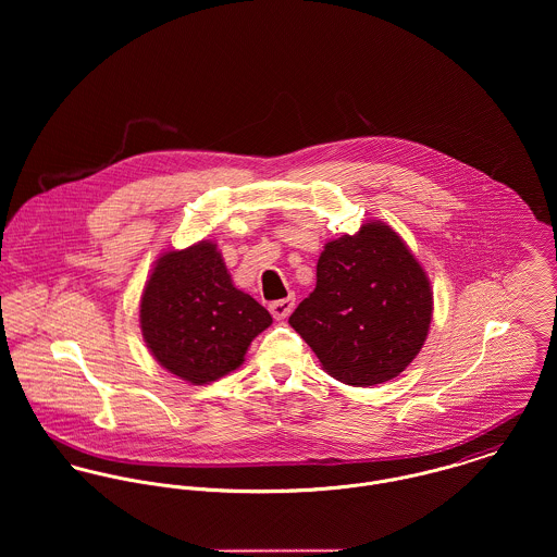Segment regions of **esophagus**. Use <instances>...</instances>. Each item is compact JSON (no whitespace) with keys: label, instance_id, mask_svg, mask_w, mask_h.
<instances>
[{"label":"esophagus","instance_id":"obj_1","mask_svg":"<svg viewBox=\"0 0 557 557\" xmlns=\"http://www.w3.org/2000/svg\"><path fill=\"white\" fill-rule=\"evenodd\" d=\"M296 307V298L289 296V298H283V300H276V302H270V313L274 319L289 318V313L294 311Z\"/></svg>","mask_w":557,"mask_h":557}]
</instances>
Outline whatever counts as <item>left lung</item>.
Here are the masks:
<instances>
[{
  "mask_svg": "<svg viewBox=\"0 0 557 557\" xmlns=\"http://www.w3.org/2000/svg\"><path fill=\"white\" fill-rule=\"evenodd\" d=\"M431 318L422 265L397 232L377 221L323 246L318 285L289 323L327 375L367 388L405 371L426 341Z\"/></svg>",
  "mask_w": 557,
  "mask_h": 557,
  "instance_id": "obj_1",
  "label": "left lung"
}]
</instances>
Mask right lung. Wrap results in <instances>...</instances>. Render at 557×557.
Here are the masks:
<instances>
[{"mask_svg": "<svg viewBox=\"0 0 557 557\" xmlns=\"http://www.w3.org/2000/svg\"><path fill=\"white\" fill-rule=\"evenodd\" d=\"M141 332L169 373L195 386L244 362L250 341L272 315L234 285L212 242L160 257L141 296Z\"/></svg>", "mask_w": 557, "mask_h": 557, "instance_id": "add662e5", "label": "right lung"}]
</instances>
